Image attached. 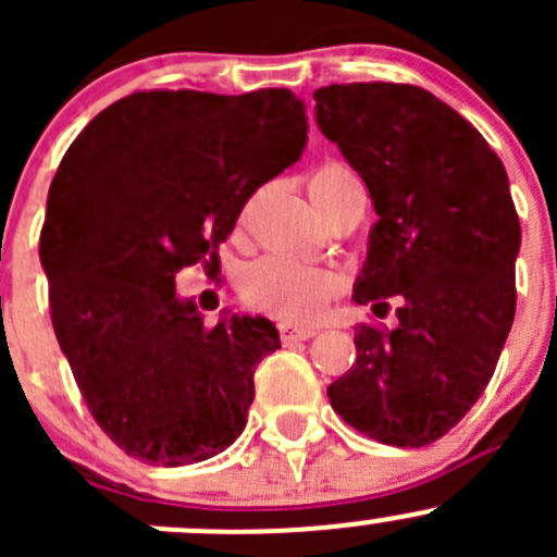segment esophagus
Instances as JSON below:
<instances>
[{"label": "esophagus", "instance_id": "1", "mask_svg": "<svg viewBox=\"0 0 557 557\" xmlns=\"http://www.w3.org/2000/svg\"><path fill=\"white\" fill-rule=\"evenodd\" d=\"M314 334H318V329H314V325L280 323V339H283L285 345H290V342H299V339H312Z\"/></svg>", "mask_w": 557, "mask_h": 557}]
</instances>
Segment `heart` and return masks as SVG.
Listing matches in <instances>:
<instances>
[{"mask_svg": "<svg viewBox=\"0 0 557 557\" xmlns=\"http://www.w3.org/2000/svg\"><path fill=\"white\" fill-rule=\"evenodd\" d=\"M352 177L356 174L347 166L323 164L310 177L312 201L318 205ZM336 290H339V274L334 269L312 267L288 256L258 258L239 277V294L245 305L288 323L312 320Z\"/></svg>", "mask_w": 557, "mask_h": 557, "instance_id": "b5f03b06", "label": "heart"}]
</instances>
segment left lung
Wrapping results in <instances>:
<instances>
[{"label": "left lung", "mask_w": 557, "mask_h": 557, "mask_svg": "<svg viewBox=\"0 0 557 557\" xmlns=\"http://www.w3.org/2000/svg\"><path fill=\"white\" fill-rule=\"evenodd\" d=\"M314 121L367 183L377 223L352 301H396V329H356L329 385L345 423L396 447L445 436L482 396L515 320L520 221L502 159L434 94L404 83L314 91Z\"/></svg>", "instance_id": "8db88e82"}]
</instances>
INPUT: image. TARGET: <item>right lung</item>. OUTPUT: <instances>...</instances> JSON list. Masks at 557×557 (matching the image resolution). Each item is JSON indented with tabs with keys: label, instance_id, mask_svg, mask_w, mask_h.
Returning <instances> with one entry per match:
<instances>
[{
	"label": "right lung",
	"instance_id": "obj_1",
	"mask_svg": "<svg viewBox=\"0 0 557 557\" xmlns=\"http://www.w3.org/2000/svg\"><path fill=\"white\" fill-rule=\"evenodd\" d=\"M305 145L288 88H183L117 99L61 159L39 234L50 320L94 420L126 455L199 463L243 434L277 329L258 314L207 329L174 274L215 261L245 201Z\"/></svg>",
	"mask_w": 557,
	"mask_h": 557
}]
</instances>
